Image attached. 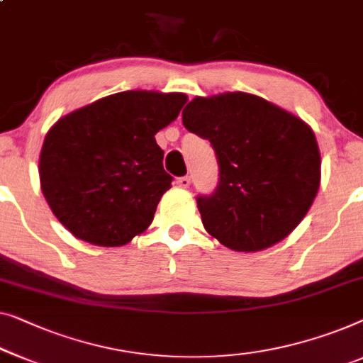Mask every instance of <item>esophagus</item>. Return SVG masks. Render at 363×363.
I'll list each match as a JSON object with an SVG mask.
<instances>
[{"instance_id":"esophagus-1","label":"esophagus","mask_w":363,"mask_h":363,"mask_svg":"<svg viewBox=\"0 0 363 363\" xmlns=\"http://www.w3.org/2000/svg\"><path fill=\"white\" fill-rule=\"evenodd\" d=\"M177 185L180 186V188H190V185H191V180H190V177H182V178H178L177 180Z\"/></svg>"}]
</instances>
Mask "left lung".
<instances>
[{
  "instance_id": "8db88e82",
  "label": "left lung",
  "mask_w": 363,
  "mask_h": 363,
  "mask_svg": "<svg viewBox=\"0 0 363 363\" xmlns=\"http://www.w3.org/2000/svg\"><path fill=\"white\" fill-rule=\"evenodd\" d=\"M183 125L216 152L219 185L196 199L204 229L235 252H259L288 238L321 185L316 135L301 118L257 94L196 96Z\"/></svg>"
}]
</instances>
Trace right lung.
I'll return each instance as SVG.
<instances>
[{
    "label": "right lung",
    "mask_w": 363,
    "mask_h": 363,
    "mask_svg": "<svg viewBox=\"0 0 363 363\" xmlns=\"http://www.w3.org/2000/svg\"><path fill=\"white\" fill-rule=\"evenodd\" d=\"M185 93L121 91L65 114L42 144L39 178L52 213L77 239L121 247L149 228L173 178L155 134Z\"/></svg>",
    "instance_id": "right-lung-1"
}]
</instances>
